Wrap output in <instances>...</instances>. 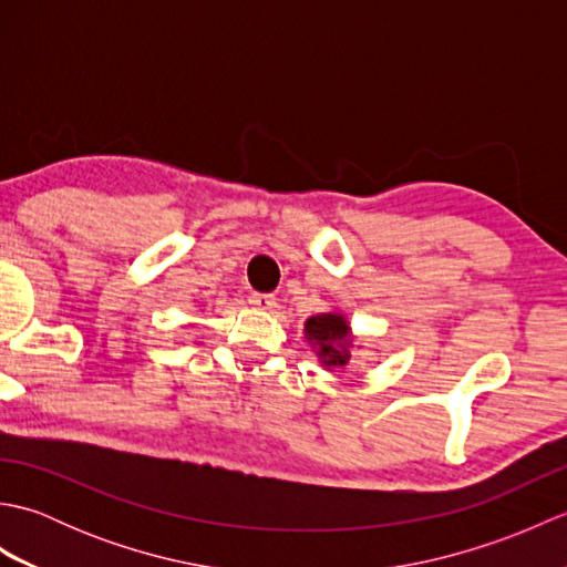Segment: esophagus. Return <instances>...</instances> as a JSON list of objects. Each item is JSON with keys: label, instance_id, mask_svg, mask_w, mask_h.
<instances>
[{"label": "esophagus", "instance_id": "1", "mask_svg": "<svg viewBox=\"0 0 567 567\" xmlns=\"http://www.w3.org/2000/svg\"><path fill=\"white\" fill-rule=\"evenodd\" d=\"M250 305L256 307V309H262V311H270V309H275V305H277V299L272 297V295H265V292H252L250 295Z\"/></svg>", "mask_w": 567, "mask_h": 567}]
</instances>
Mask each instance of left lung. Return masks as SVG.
Here are the masks:
<instances>
[{
    "mask_svg": "<svg viewBox=\"0 0 567 567\" xmlns=\"http://www.w3.org/2000/svg\"><path fill=\"white\" fill-rule=\"evenodd\" d=\"M309 341H315L319 346V355L323 358L327 365H346V343L348 333V323L339 315H321V317H311L305 327Z\"/></svg>",
    "mask_w": 567,
    "mask_h": 567,
    "instance_id": "left-lung-1",
    "label": "left lung"
}]
</instances>
